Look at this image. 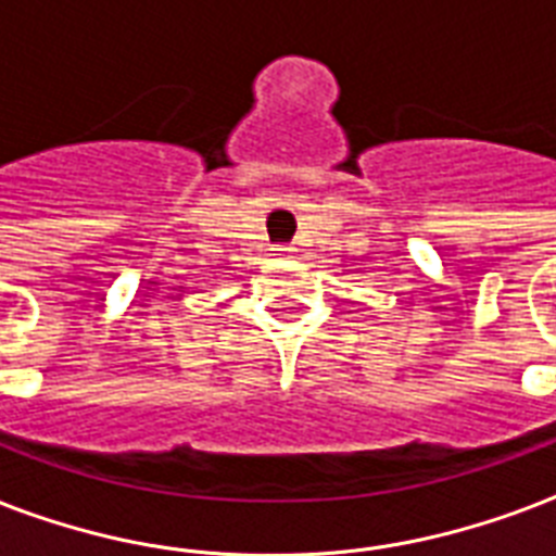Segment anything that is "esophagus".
<instances>
[{
    "mask_svg": "<svg viewBox=\"0 0 556 556\" xmlns=\"http://www.w3.org/2000/svg\"><path fill=\"white\" fill-rule=\"evenodd\" d=\"M279 253H282V256H291V253H294V248H279Z\"/></svg>",
    "mask_w": 556,
    "mask_h": 556,
    "instance_id": "obj_1",
    "label": "esophagus"
}]
</instances>
